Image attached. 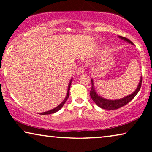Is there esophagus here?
Listing matches in <instances>:
<instances>
[{
	"instance_id": "34e87169",
	"label": "esophagus",
	"mask_w": 152,
	"mask_h": 152,
	"mask_svg": "<svg viewBox=\"0 0 152 152\" xmlns=\"http://www.w3.org/2000/svg\"><path fill=\"white\" fill-rule=\"evenodd\" d=\"M86 65H82L80 68H78L77 70V74L80 75V74L84 73L85 72V70H86Z\"/></svg>"
}]
</instances>
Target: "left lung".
<instances>
[{
	"instance_id": "8db88e82",
	"label": "left lung",
	"mask_w": 152,
	"mask_h": 152,
	"mask_svg": "<svg viewBox=\"0 0 152 152\" xmlns=\"http://www.w3.org/2000/svg\"><path fill=\"white\" fill-rule=\"evenodd\" d=\"M119 37L120 39H123V40L127 41V42H129V43L133 44L132 41H131L129 39L126 38V37H121V36H119ZM91 83H92V86H91V89L90 91V95L93 102H94L99 107L102 108V109H107V110H115V109H119V108L124 107V105H126V104H128L129 102L132 101V99L134 98V97L136 96L137 93H138V91H140V89L141 85H142V77L140 78V83H139L138 88H136V90L132 94L128 95V96L124 97V98L116 99V100H109V99H104L103 98V97L99 96V95H97L95 91L94 86H93V80H91Z\"/></svg>"
}]
</instances>
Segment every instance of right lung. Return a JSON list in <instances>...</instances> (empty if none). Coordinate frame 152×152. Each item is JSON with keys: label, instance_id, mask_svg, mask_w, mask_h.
I'll return each instance as SVG.
<instances>
[{"label": "right lung", "instance_id": "right-lung-1", "mask_svg": "<svg viewBox=\"0 0 152 152\" xmlns=\"http://www.w3.org/2000/svg\"><path fill=\"white\" fill-rule=\"evenodd\" d=\"M71 82H72V80L70 81V83H69V86H68V91H67V92H68V93H67V95H66V98L64 99V101L62 102H61V104H59V106H58V107L55 108V109H52V110H50V111H46V112H43V113H40L41 115H48V114L54 113H55V112L58 111H59V110H60V109H61L62 107H63L64 104H65L66 101L68 99V97H69V91H70V84H71Z\"/></svg>", "mask_w": 152, "mask_h": 152}]
</instances>
